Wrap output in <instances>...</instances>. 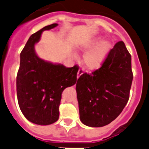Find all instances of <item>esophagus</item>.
I'll return each mask as SVG.
<instances>
[{
    "label": "esophagus",
    "mask_w": 149,
    "mask_h": 149,
    "mask_svg": "<svg viewBox=\"0 0 149 149\" xmlns=\"http://www.w3.org/2000/svg\"><path fill=\"white\" fill-rule=\"evenodd\" d=\"M83 72H84V69H82V68L79 69L78 72H77V78H79V77H80V76L83 74Z\"/></svg>",
    "instance_id": "obj_1"
}]
</instances>
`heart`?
Wrapping results in <instances>:
<instances>
[{"label":"heart","mask_w":149,"mask_h":149,"mask_svg":"<svg viewBox=\"0 0 149 149\" xmlns=\"http://www.w3.org/2000/svg\"><path fill=\"white\" fill-rule=\"evenodd\" d=\"M110 49V44L105 41L103 42L101 37H95L89 39L79 47V49L82 51L91 49L83 56L85 65L91 70H96L101 67Z\"/></svg>","instance_id":"obj_1"}]
</instances>
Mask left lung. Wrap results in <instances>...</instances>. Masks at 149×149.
Here are the masks:
<instances>
[{
  "instance_id": "1",
  "label": "left lung",
  "mask_w": 149,
  "mask_h": 149,
  "mask_svg": "<svg viewBox=\"0 0 149 149\" xmlns=\"http://www.w3.org/2000/svg\"><path fill=\"white\" fill-rule=\"evenodd\" d=\"M132 79L131 55L121 41L110 49L100 69L83 74L77 80L81 122L101 127L116 119L128 102Z\"/></svg>"
}]
</instances>
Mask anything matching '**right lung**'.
<instances>
[{"label":"right lung","instance_id":"right-lung-1","mask_svg":"<svg viewBox=\"0 0 149 149\" xmlns=\"http://www.w3.org/2000/svg\"><path fill=\"white\" fill-rule=\"evenodd\" d=\"M56 26L58 24L53 23L31 35L20 53L17 76L18 104L25 118L38 125L58 121L62 92L77 81V65L68 68L45 61L35 52V44L40 40L42 32Z\"/></svg>","mask_w":149,"mask_h":149}]
</instances>
